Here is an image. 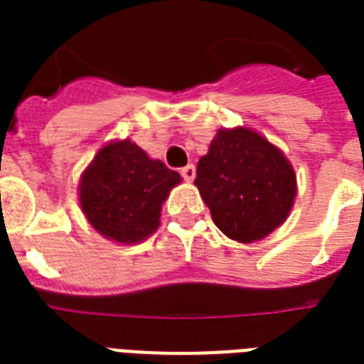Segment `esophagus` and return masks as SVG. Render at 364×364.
Returning a JSON list of instances; mask_svg holds the SVG:
<instances>
[{
	"label": "esophagus",
	"instance_id": "34e87169",
	"mask_svg": "<svg viewBox=\"0 0 364 364\" xmlns=\"http://www.w3.org/2000/svg\"><path fill=\"white\" fill-rule=\"evenodd\" d=\"M180 174H182V178H184L186 182H192V180L196 178V166H193V164H188V166H184V168L180 171Z\"/></svg>",
	"mask_w": 364,
	"mask_h": 364
}]
</instances>
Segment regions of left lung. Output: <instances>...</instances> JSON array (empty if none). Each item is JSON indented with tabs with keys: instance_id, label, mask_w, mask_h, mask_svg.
Masks as SVG:
<instances>
[{
	"instance_id": "8db88e82",
	"label": "left lung",
	"mask_w": 364,
	"mask_h": 364,
	"mask_svg": "<svg viewBox=\"0 0 364 364\" xmlns=\"http://www.w3.org/2000/svg\"><path fill=\"white\" fill-rule=\"evenodd\" d=\"M213 223L238 242L267 237L287 219L296 196L291 163L248 127L219 129L193 180Z\"/></svg>"
}]
</instances>
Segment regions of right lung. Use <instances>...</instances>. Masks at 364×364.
Wrapping results in <instances>:
<instances>
[{"instance_id":"right-lung-1","label":"right lung","mask_w":364,"mask_h":364,"mask_svg":"<svg viewBox=\"0 0 364 364\" xmlns=\"http://www.w3.org/2000/svg\"><path fill=\"white\" fill-rule=\"evenodd\" d=\"M180 182L178 172L122 139L105 145L85 168L79 203L102 237L137 244L159 229L164 200Z\"/></svg>"}]
</instances>
